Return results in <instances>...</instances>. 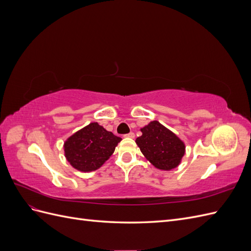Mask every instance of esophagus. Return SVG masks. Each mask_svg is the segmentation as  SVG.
I'll return each instance as SVG.
<instances>
[{
  "label": "esophagus",
  "instance_id": "1",
  "mask_svg": "<svg viewBox=\"0 0 251 251\" xmlns=\"http://www.w3.org/2000/svg\"><path fill=\"white\" fill-rule=\"evenodd\" d=\"M125 137H126V138H134L135 137V134L133 132H131V133L125 135Z\"/></svg>",
  "mask_w": 251,
  "mask_h": 251
}]
</instances>
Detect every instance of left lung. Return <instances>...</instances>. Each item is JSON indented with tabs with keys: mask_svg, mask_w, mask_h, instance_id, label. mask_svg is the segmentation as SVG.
<instances>
[{
	"mask_svg": "<svg viewBox=\"0 0 251 251\" xmlns=\"http://www.w3.org/2000/svg\"><path fill=\"white\" fill-rule=\"evenodd\" d=\"M142 135L136 139L141 153L156 169L171 171L181 163L185 144L178 136L154 120L140 128Z\"/></svg>",
	"mask_w": 251,
	"mask_h": 251,
	"instance_id": "left-lung-1",
	"label": "left lung"
}]
</instances>
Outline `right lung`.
<instances>
[{"mask_svg": "<svg viewBox=\"0 0 251 251\" xmlns=\"http://www.w3.org/2000/svg\"><path fill=\"white\" fill-rule=\"evenodd\" d=\"M120 141V137L103 126L91 123L65 141V157L79 172L96 171L111 157Z\"/></svg>", "mask_w": 251, "mask_h": 251, "instance_id": "1", "label": "right lung"}]
</instances>
